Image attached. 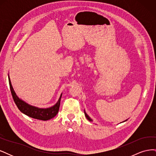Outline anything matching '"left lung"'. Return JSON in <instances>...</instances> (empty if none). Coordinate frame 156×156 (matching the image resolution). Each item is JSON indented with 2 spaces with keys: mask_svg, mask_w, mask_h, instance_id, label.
I'll use <instances>...</instances> for the list:
<instances>
[{
  "mask_svg": "<svg viewBox=\"0 0 156 156\" xmlns=\"http://www.w3.org/2000/svg\"><path fill=\"white\" fill-rule=\"evenodd\" d=\"M84 115H85V116H86V118H87V119L89 120V121H92V120H91V119H90V118L88 116V115L87 114V113L85 112V111H84Z\"/></svg>",
  "mask_w": 156,
  "mask_h": 156,
  "instance_id": "left-lung-1",
  "label": "left lung"
}]
</instances>
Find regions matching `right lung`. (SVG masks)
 <instances>
[{
    "label": "right lung",
    "mask_w": 156,
    "mask_h": 156,
    "mask_svg": "<svg viewBox=\"0 0 156 156\" xmlns=\"http://www.w3.org/2000/svg\"><path fill=\"white\" fill-rule=\"evenodd\" d=\"M9 79V84H10V88L12 95L13 99V101L15 102L16 105H17V108L20 109V111L24 113L25 115L29 116L33 119H37V120H48L54 118L57 113L58 112L59 107L60 105V99L62 97V94L59 98L58 102L56 103V104L49 108H38L34 106H32L28 104V103H25L21 100V99L19 98L16 92H14L13 88L12 86L11 81L10 77H8Z\"/></svg>",
    "instance_id": "obj_1"
}]
</instances>
